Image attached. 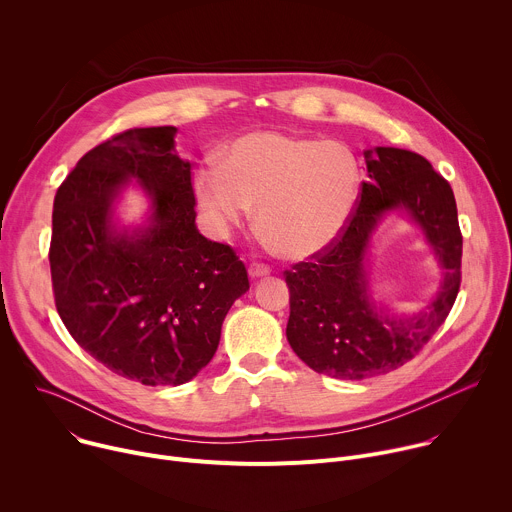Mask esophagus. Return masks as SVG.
<instances>
[{
    "mask_svg": "<svg viewBox=\"0 0 512 512\" xmlns=\"http://www.w3.org/2000/svg\"><path fill=\"white\" fill-rule=\"evenodd\" d=\"M271 273V269H269V265H265V263H251L249 265V275L255 279V277H263V275H269Z\"/></svg>",
    "mask_w": 512,
    "mask_h": 512,
    "instance_id": "1",
    "label": "esophagus"
}]
</instances>
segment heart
<instances>
[{"instance_id":"heart-1","label":"heart","mask_w":512,"mask_h":512,"mask_svg":"<svg viewBox=\"0 0 512 512\" xmlns=\"http://www.w3.org/2000/svg\"><path fill=\"white\" fill-rule=\"evenodd\" d=\"M362 172L346 143L285 131H251L223 152L221 166L194 174V192L218 235L249 221L259 204V231L277 253L304 259L346 229Z\"/></svg>"}]
</instances>
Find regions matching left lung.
Listing matches in <instances>:
<instances>
[{
  "mask_svg": "<svg viewBox=\"0 0 512 512\" xmlns=\"http://www.w3.org/2000/svg\"><path fill=\"white\" fill-rule=\"evenodd\" d=\"M369 182H362L354 212L340 237L287 269V342L316 373L360 381L409 362L440 328L462 281V233L450 182L409 150L364 152ZM408 210L426 233L445 279L438 296L409 319L389 317L370 298L363 255L380 218Z\"/></svg>",
  "mask_w": 512,
  "mask_h": 512,
  "instance_id": "1",
  "label": "left lung"
}]
</instances>
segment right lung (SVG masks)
Instances as JSON below:
<instances>
[{"label": "right lung", "instance_id": "add662e5", "mask_svg": "<svg viewBox=\"0 0 512 512\" xmlns=\"http://www.w3.org/2000/svg\"><path fill=\"white\" fill-rule=\"evenodd\" d=\"M172 125L137 127L87 152L54 196L50 273L56 310L77 344L119 377L182 385L218 348L233 302L249 289L237 253L194 225L190 162ZM135 177L151 225L117 232L112 204Z\"/></svg>", "mask_w": 512, "mask_h": 512}]
</instances>
